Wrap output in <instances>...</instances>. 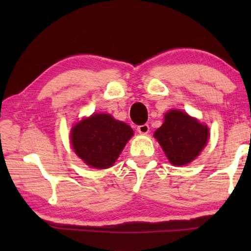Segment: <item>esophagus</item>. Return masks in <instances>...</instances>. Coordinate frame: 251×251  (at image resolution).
Segmentation results:
<instances>
[{"mask_svg":"<svg viewBox=\"0 0 251 251\" xmlns=\"http://www.w3.org/2000/svg\"><path fill=\"white\" fill-rule=\"evenodd\" d=\"M137 130H138V133H141V134H147L148 131H150V126H148V124L138 125Z\"/></svg>","mask_w":251,"mask_h":251,"instance_id":"obj_1","label":"esophagus"}]
</instances>
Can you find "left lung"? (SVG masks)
Masks as SVG:
<instances>
[{"instance_id": "obj_1", "label": "left lung", "mask_w": 251, "mask_h": 251, "mask_svg": "<svg viewBox=\"0 0 251 251\" xmlns=\"http://www.w3.org/2000/svg\"><path fill=\"white\" fill-rule=\"evenodd\" d=\"M169 161L182 166L196 158L206 146L209 130L195 118L180 110H171L154 134Z\"/></svg>"}]
</instances>
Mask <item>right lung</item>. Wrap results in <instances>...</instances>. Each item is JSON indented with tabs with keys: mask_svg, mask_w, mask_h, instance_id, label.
<instances>
[{
	"mask_svg": "<svg viewBox=\"0 0 251 251\" xmlns=\"http://www.w3.org/2000/svg\"><path fill=\"white\" fill-rule=\"evenodd\" d=\"M134 135L133 129L108 114H94L76 124L71 133L72 146L80 159L94 168L113 166Z\"/></svg>",
	"mask_w": 251,
	"mask_h": 251,
	"instance_id": "1",
	"label": "right lung"
}]
</instances>
